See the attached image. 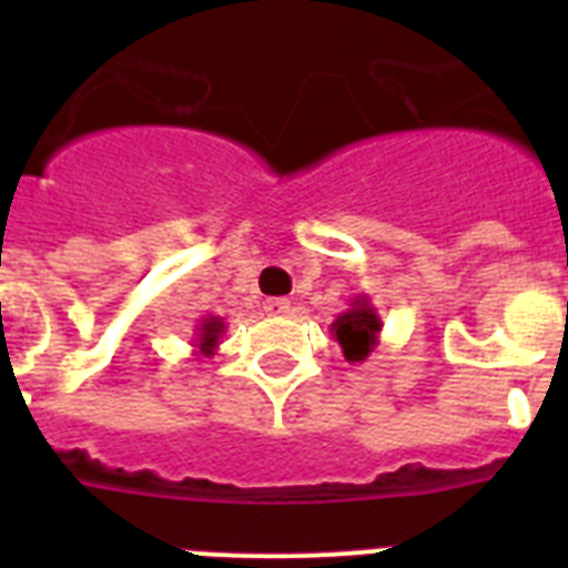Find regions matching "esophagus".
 Masks as SVG:
<instances>
[{
  "label": "esophagus",
  "instance_id": "obj_1",
  "mask_svg": "<svg viewBox=\"0 0 568 568\" xmlns=\"http://www.w3.org/2000/svg\"><path fill=\"white\" fill-rule=\"evenodd\" d=\"M264 310H267L270 315H290V313H293V307H290L287 298H267V301H264Z\"/></svg>",
  "mask_w": 568,
  "mask_h": 568
}]
</instances>
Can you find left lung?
Returning a JSON list of instances; mask_svg holds the SVG:
<instances>
[{
	"instance_id": "1",
	"label": "left lung",
	"mask_w": 568,
	"mask_h": 568,
	"mask_svg": "<svg viewBox=\"0 0 568 568\" xmlns=\"http://www.w3.org/2000/svg\"><path fill=\"white\" fill-rule=\"evenodd\" d=\"M381 329H384V321L373 307L369 295H355L353 304L329 324V333L341 344V353L349 364H364L373 355Z\"/></svg>"
}]
</instances>
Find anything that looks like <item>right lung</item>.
I'll return each mask as SVG.
<instances>
[{
    "instance_id": "1",
    "label": "right lung",
    "mask_w": 568,
    "mask_h": 568,
    "mask_svg": "<svg viewBox=\"0 0 568 568\" xmlns=\"http://www.w3.org/2000/svg\"><path fill=\"white\" fill-rule=\"evenodd\" d=\"M224 333H227V321L219 318V315H204V318H199V324H195L193 329V341H190L195 355H204V358L215 355L219 341L224 338Z\"/></svg>"
}]
</instances>
